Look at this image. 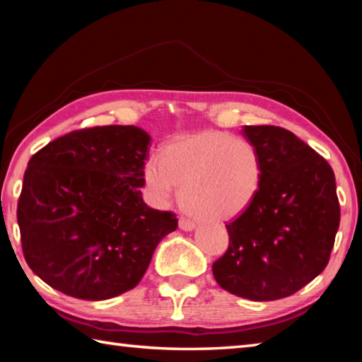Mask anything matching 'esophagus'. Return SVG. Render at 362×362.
<instances>
[{
	"instance_id": "obj_1",
	"label": "esophagus",
	"mask_w": 362,
	"mask_h": 362,
	"mask_svg": "<svg viewBox=\"0 0 362 362\" xmlns=\"http://www.w3.org/2000/svg\"><path fill=\"white\" fill-rule=\"evenodd\" d=\"M179 226H180L182 230H185V231H192L196 225H194V222H192V220L180 217L179 218Z\"/></svg>"
}]
</instances>
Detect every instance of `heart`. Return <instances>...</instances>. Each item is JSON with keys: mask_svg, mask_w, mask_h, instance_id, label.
Here are the masks:
<instances>
[{"mask_svg": "<svg viewBox=\"0 0 362 362\" xmlns=\"http://www.w3.org/2000/svg\"><path fill=\"white\" fill-rule=\"evenodd\" d=\"M144 180L156 204H169L179 188L188 214L204 222H225L240 217L255 201L263 163L249 140L209 129L168 144L161 156L146 161Z\"/></svg>", "mask_w": 362, "mask_h": 362, "instance_id": "1", "label": "heart"}]
</instances>
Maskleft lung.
Returning <instances> with one entry per match:
<instances>
[{
	"label": "left lung",
	"instance_id": "left-lung-1",
	"mask_svg": "<svg viewBox=\"0 0 362 362\" xmlns=\"http://www.w3.org/2000/svg\"><path fill=\"white\" fill-rule=\"evenodd\" d=\"M260 153L263 180L249 209L226 223L230 243L214 278L233 296L269 302L289 297L327 267L340 223L332 168L278 126H246Z\"/></svg>",
	"mask_w": 362,
	"mask_h": 362
}]
</instances>
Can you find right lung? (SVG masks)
<instances>
[{"label":"right lung","mask_w":362,"mask_h":362,"mask_svg":"<svg viewBox=\"0 0 362 362\" xmlns=\"http://www.w3.org/2000/svg\"><path fill=\"white\" fill-rule=\"evenodd\" d=\"M150 136L136 126L71 131L30 158L17 203L23 257L54 289L107 300L136 287L174 212L144 203Z\"/></svg>","instance_id":"add662e5"}]
</instances>
